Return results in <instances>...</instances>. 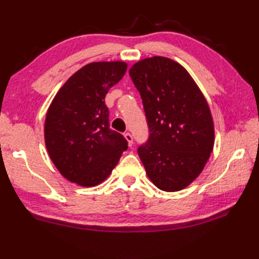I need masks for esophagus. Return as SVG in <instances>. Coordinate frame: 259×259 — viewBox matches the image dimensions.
<instances>
[{
    "mask_svg": "<svg viewBox=\"0 0 259 259\" xmlns=\"http://www.w3.org/2000/svg\"><path fill=\"white\" fill-rule=\"evenodd\" d=\"M124 138H125L126 141H128L129 147L133 146V144H134V138H133V136H131V134L125 133V134H124Z\"/></svg>",
    "mask_w": 259,
    "mask_h": 259,
    "instance_id": "34e87169",
    "label": "esophagus"
}]
</instances>
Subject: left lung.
I'll return each instance as SVG.
<instances>
[{
    "label": "left lung",
    "instance_id": "1",
    "mask_svg": "<svg viewBox=\"0 0 259 259\" xmlns=\"http://www.w3.org/2000/svg\"><path fill=\"white\" fill-rule=\"evenodd\" d=\"M144 102L149 139L138 149L157 188L179 191L205 168L214 144L210 108L183 65L164 57L136 62L129 70Z\"/></svg>",
    "mask_w": 259,
    "mask_h": 259
}]
</instances>
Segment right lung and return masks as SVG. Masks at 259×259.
Here are the masks:
<instances>
[{
  "label": "right lung",
  "instance_id": "1",
  "mask_svg": "<svg viewBox=\"0 0 259 259\" xmlns=\"http://www.w3.org/2000/svg\"><path fill=\"white\" fill-rule=\"evenodd\" d=\"M123 61L92 62L64 82L48 109L47 150L59 172L71 183L95 187L117 166L128 142L109 126L104 98L122 79Z\"/></svg>",
  "mask_w": 259,
  "mask_h": 259
}]
</instances>
